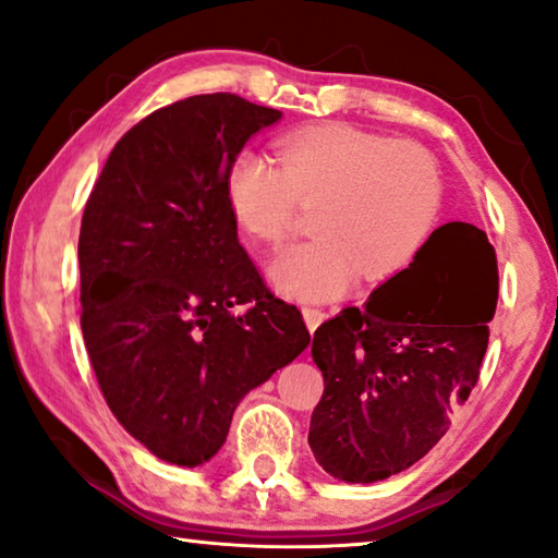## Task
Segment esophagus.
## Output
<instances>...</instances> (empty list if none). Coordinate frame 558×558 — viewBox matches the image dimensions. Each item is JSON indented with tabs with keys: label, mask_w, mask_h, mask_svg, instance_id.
Here are the masks:
<instances>
[{
	"label": "esophagus",
	"mask_w": 558,
	"mask_h": 558,
	"mask_svg": "<svg viewBox=\"0 0 558 558\" xmlns=\"http://www.w3.org/2000/svg\"><path fill=\"white\" fill-rule=\"evenodd\" d=\"M303 318H305V326H307V330L315 332V330H318L320 323L328 318V315L323 313V311H318V307H303Z\"/></svg>",
	"instance_id": "1"
}]
</instances>
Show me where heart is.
Returning a JSON list of instances; mask_svg holds the SVG:
<instances>
[{"label":"heart","mask_w":558,"mask_h":558,"mask_svg":"<svg viewBox=\"0 0 558 558\" xmlns=\"http://www.w3.org/2000/svg\"><path fill=\"white\" fill-rule=\"evenodd\" d=\"M278 165L243 149L228 172V203L257 243H278L298 205H315V238L280 247L268 280L298 301H330L353 280L378 282L411 260L440 210L436 157L345 122L290 132Z\"/></svg>","instance_id":"obj_1"}]
</instances>
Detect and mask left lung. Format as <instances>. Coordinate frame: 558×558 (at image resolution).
I'll return each instance as SVG.
<instances>
[{
	"label": "left lung",
	"instance_id": "obj_1",
	"mask_svg": "<svg viewBox=\"0 0 558 558\" xmlns=\"http://www.w3.org/2000/svg\"><path fill=\"white\" fill-rule=\"evenodd\" d=\"M498 301L486 232L438 228L409 268L313 336L323 398L311 418L315 461L348 484H373L421 461L476 386Z\"/></svg>",
	"mask_w": 558,
	"mask_h": 558
}]
</instances>
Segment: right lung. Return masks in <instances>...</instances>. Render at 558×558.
<instances>
[{
  "instance_id": "add662e5",
  "label": "right lung",
  "mask_w": 558,
  "mask_h": 558,
  "mask_svg": "<svg viewBox=\"0 0 558 558\" xmlns=\"http://www.w3.org/2000/svg\"><path fill=\"white\" fill-rule=\"evenodd\" d=\"M280 118L230 93L155 110L114 145L82 215L80 323L97 384L168 463L210 461L245 393L311 343L301 311L240 245L228 203L232 160Z\"/></svg>"
}]
</instances>
